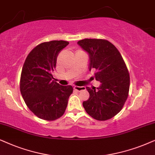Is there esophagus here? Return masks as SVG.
I'll use <instances>...</instances> for the list:
<instances>
[{"mask_svg": "<svg viewBox=\"0 0 155 155\" xmlns=\"http://www.w3.org/2000/svg\"><path fill=\"white\" fill-rule=\"evenodd\" d=\"M74 89L76 91H81L85 90L86 88L84 86H74Z\"/></svg>", "mask_w": 155, "mask_h": 155, "instance_id": "34e87169", "label": "esophagus"}]
</instances>
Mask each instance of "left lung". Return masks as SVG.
I'll return each instance as SVG.
<instances>
[{"instance_id": "left-lung-1", "label": "left lung", "mask_w": 155, "mask_h": 155, "mask_svg": "<svg viewBox=\"0 0 155 155\" xmlns=\"http://www.w3.org/2000/svg\"><path fill=\"white\" fill-rule=\"evenodd\" d=\"M78 45L89 55V70L100 87H86L90 96L83 102L86 113L97 120H106L123 108L130 88V74L120 51L112 43L103 39H84Z\"/></svg>"}]
</instances>
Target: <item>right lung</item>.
Masks as SVG:
<instances>
[{
	"label": "right lung",
	"mask_w": 155,
	"mask_h": 155,
	"mask_svg": "<svg viewBox=\"0 0 155 155\" xmlns=\"http://www.w3.org/2000/svg\"><path fill=\"white\" fill-rule=\"evenodd\" d=\"M69 42L53 40L42 42L29 53L22 67L20 88L29 109L45 120L61 117L72 93L71 86H61L52 81L57 58Z\"/></svg>",
	"instance_id": "right-lung-1"
}]
</instances>
